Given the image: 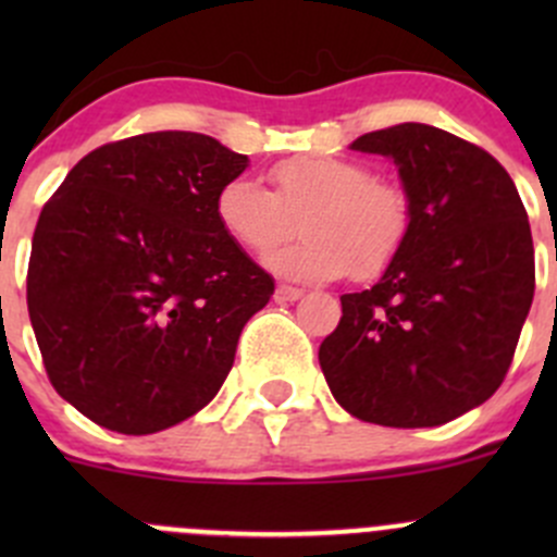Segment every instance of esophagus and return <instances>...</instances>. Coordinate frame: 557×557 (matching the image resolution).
I'll return each mask as SVG.
<instances>
[{
    "label": "esophagus",
    "mask_w": 557,
    "mask_h": 557,
    "mask_svg": "<svg viewBox=\"0 0 557 557\" xmlns=\"http://www.w3.org/2000/svg\"><path fill=\"white\" fill-rule=\"evenodd\" d=\"M301 296H305V290L294 288V285H277V290H274V301H280V305H288V301H299Z\"/></svg>",
    "instance_id": "34e87169"
}]
</instances>
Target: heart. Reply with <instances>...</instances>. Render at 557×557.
Wrapping results in <instances>:
<instances>
[{
    "mask_svg": "<svg viewBox=\"0 0 557 557\" xmlns=\"http://www.w3.org/2000/svg\"><path fill=\"white\" fill-rule=\"evenodd\" d=\"M267 190L234 177L215 194V221L239 250L267 256L294 234L305 237L269 256V267L288 280L323 283L345 277L377 280L401 258L412 237V199L363 161L301 153L269 170Z\"/></svg>",
    "mask_w": 557,
    "mask_h": 557,
    "instance_id": "1",
    "label": "heart"
}]
</instances>
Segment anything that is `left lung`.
Wrapping results in <instances>:
<instances>
[{"label":"left lung","instance_id":"obj_1","mask_svg":"<svg viewBox=\"0 0 557 557\" xmlns=\"http://www.w3.org/2000/svg\"><path fill=\"white\" fill-rule=\"evenodd\" d=\"M352 150L396 161L412 237L377 285L342 296L320 369L352 418L450 423L498 391L515 358L536 285L528 212L487 150L436 126L398 123Z\"/></svg>","mask_w":557,"mask_h":557}]
</instances>
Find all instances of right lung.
Here are the masks:
<instances>
[{
	"label": "right lung",
	"mask_w": 557,
	"mask_h": 557,
	"mask_svg": "<svg viewBox=\"0 0 557 557\" xmlns=\"http://www.w3.org/2000/svg\"><path fill=\"white\" fill-rule=\"evenodd\" d=\"M247 156L150 132L83 156L45 201L26 305L50 385L102 429L156 434L221 391L274 280L215 221Z\"/></svg>",
	"instance_id": "add662e5"
}]
</instances>
